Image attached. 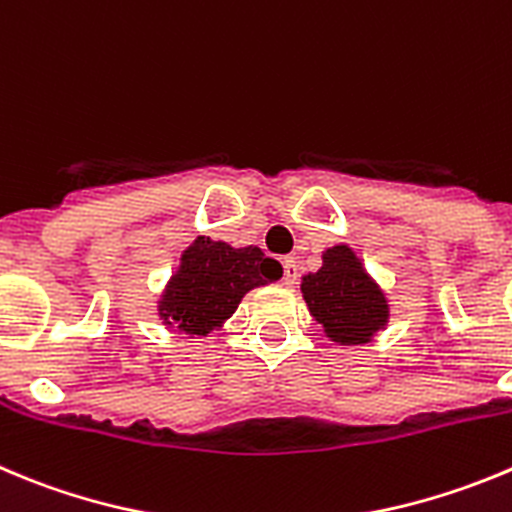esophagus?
I'll return each mask as SVG.
<instances>
[{
	"label": "esophagus",
	"mask_w": 512,
	"mask_h": 512,
	"mask_svg": "<svg viewBox=\"0 0 512 512\" xmlns=\"http://www.w3.org/2000/svg\"><path fill=\"white\" fill-rule=\"evenodd\" d=\"M299 279V266L294 259H284V284L287 287H294Z\"/></svg>",
	"instance_id": "obj_1"
}]
</instances>
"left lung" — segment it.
Instances as JSON below:
<instances>
[{"instance_id":"1","label":"left lung","mask_w":512,"mask_h":512,"mask_svg":"<svg viewBox=\"0 0 512 512\" xmlns=\"http://www.w3.org/2000/svg\"><path fill=\"white\" fill-rule=\"evenodd\" d=\"M309 314L340 345H363L388 322L386 294L365 274L350 246L322 253V269L302 279Z\"/></svg>"}]
</instances>
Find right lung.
Masks as SVG:
<instances>
[{
  "label": "right lung",
  "instance_id": "add662e5",
  "mask_svg": "<svg viewBox=\"0 0 512 512\" xmlns=\"http://www.w3.org/2000/svg\"><path fill=\"white\" fill-rule=\"evenodd\" d=\"M276 279H281V264L259 246L233 248L198 236L164 289L159 317L185 335H208L236 312L243 294Z\"/></svg>",
  "mask_w": 512,
  "mask_h": 512
}]
</instances>
